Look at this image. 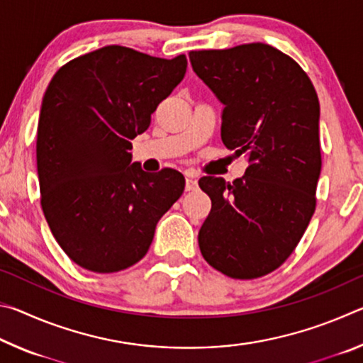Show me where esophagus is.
<instances>
[{"label": "esophagus", "instance_id": "esophagus-1", "mask_svg": "<svg viewBox=\"0 0 363 363\" xmlns=\"http://www.w3.org/2000/svg\"><path fill=\"white\" fill-rule=\"evenodd\" d=\"M196 187H199V182L194 177H186V190H195Z\"/></svg>", "mask_w": 363, "mask_h": 363}]
</instances>
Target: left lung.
Masks as SVG:
<instances>
[{
  "label": "left lung",
  "instance_id": "obj_1",
  "mask_svg": "<svg viewBox=\"0 0 363 363\" xmlns=\"http://www.w3.org/2000/svg\"><path fill=\"white\" fill-rule=\"evenodd\" d=\"M189 57L224 104V145L248 158L240 179L199 181L211 199L200 251L227 277H262L288 259L315 211L322 155L314 84L290 56L264 43Z\"/></svg>",
  "mask_w": 363,
  "mask_h": 363
}]
</instances>
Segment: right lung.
I'll use <instances>...</instances> for the list:
<instances>
[{
  "label": "right lung",
  "mask_w": 363,
  "mask_h": 363,
  "mask_svg": "<svg viewBox=\"0 0 363 363\" xmlns=\"http://www.w3.org/2000/svg\"><path fill=\"white\" fill-rule=\"evenodd\" d=\"M184 54L106 46L67 62L43 97L36 167L49 229L73 262L112 274L143 259L186 179L131 163V140L182 82Z\"/></svg>",
  "instance_id": "1"
}]
</instances>
